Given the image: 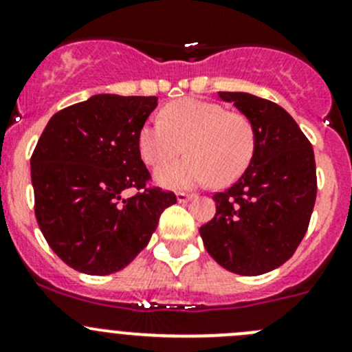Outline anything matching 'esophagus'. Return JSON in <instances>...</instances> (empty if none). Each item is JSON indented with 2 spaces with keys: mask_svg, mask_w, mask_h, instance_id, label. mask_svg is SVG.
<instances>
[{
  "mask_svg": "<svg viewBox=\"0 0 352 352\" xmlns=\"http://www.w3.org/2000/svg\"><path fill=\"white\" fill-rule=\"evenodd\" d=\"M194 197V194H186V192H177V201L179 202H187Z\"/></svg>",
  "mask_w": 352,
  "mask_h": 352,
  "instance_id": "obj_1",
  "label": "esophagus"
}]
</instances>
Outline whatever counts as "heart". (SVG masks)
<instances>
[{
  "label": "heart",
  "instance_id": "obj_1",
  "mask_svg": "<svg viewBox=\"0 0 352 352\" xmlns=\"http://www.w3.org/2000/svg\"><path fill=\"white\" fill-rule=\"evenodd\" d=\"M186 159L166 166L182 153ZM138 148L144 163L161 166L155 179L168 189H192L208 184L226 186L242 175L255 150V131L250 119L216 102L180 98L162 110V120L143 124Z\"/></svg>",
  "mask_w": 352,
  "mask_h": 352
}]
</instances>
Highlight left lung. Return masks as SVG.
I'll return each instance as SVG.
<instances>
[{"instance_id": "obj_1", "label": "left lung", "mask_w": 352, "mask_h": 352, "mask_svg": "<svg viewBox=\"0 0 352 352\" xmlns=\"http://www.w3.org/2000/svg\"><path fill=\"white\" fill-rule=\"evenodd\" d=\"M250 119L255 150L243 175L212 196L216 214L199 228L221 267L258 276L283 265L308 230L317 197L310 141L278 104L243 91H218Z\"/></svg>"}]
</instances>
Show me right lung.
Returning <instances> with one entry per match:
<instances>
[{
  "instance_id": "right-lung-1",
  "label": "right lung",
  "mask_w": 352,
  "mask_h": 352,
  "mask_svg": "<svg viewBox=\"0 0 352 352\" xmlns=\"http://www.w3.org/2000/svg\"><path fill=\"white\" fill-rule=\"evenodd\" d=\"M156 97L100 94L59 110L30 158L35 218L49 247L74 271L107 276L146 247L173 192L151 179L138 134ZM127 188L138 192L125 197Z\"/></svg>"
}]
</instances>
